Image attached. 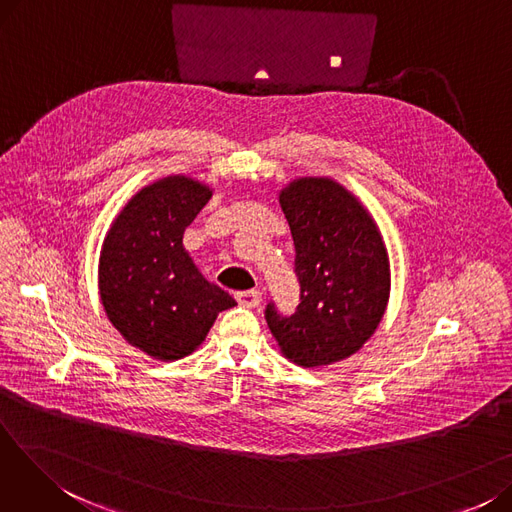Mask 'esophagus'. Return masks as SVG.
<instances>
[{"instance_id":"1","label":"esophagus","mask_w":512,"mask_h":512,"mask_svg":"<svg viewBox=\"0 0 512 512\" xmlns=\"http://www.w3.org/2000/svg\"><path fill=\"white\" fill-rule=\"evenodd\" d=\"M236 301L242 305V307H257L261 303V292L259 290H242V292H236Z\"/></svg>"}]
</instances>
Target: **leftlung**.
<instances>
[{
  "mask_svg": "<svg viewBox=\"0 0 512 512\" xmlns=\"http://www.w3.org/2000/svg\"><path fill=\"white\" fill-rule=\"evenodd\" d=\"M297 251L301 305L265 319L282 357L299 367L332 365L359 353L390 301V257L371 211L330 176H303L278 193Z\"/></svg>",
  "mask_w": 512,
  "mask_h": 512,
  "instance_id": "obj_1",
  "label": "left lung"
}]
</instances>
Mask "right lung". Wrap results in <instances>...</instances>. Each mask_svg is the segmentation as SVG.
<instances>
[{
  "mask_svg": "<svg viewBox=\"0 0 512 512\" xmlns=\"http://www.w3.org/2000/svg\"><path fill=\"white\" fill-rule=\"evenodd\" d=\"M211 195V184L191 176L157 178L124 203L105 232L97 265L103 311L130 346L153 359L195 353L218 315L236 305L201 274L182 242Z\"/></svg>",
  "mask_w": 512,
  "mask_h": 512,
  "instance_id": "add662e5",
  "label": "right lung"
}]
</instances>
